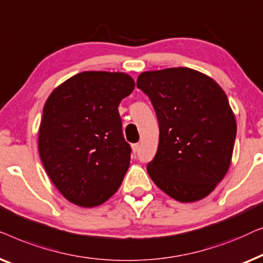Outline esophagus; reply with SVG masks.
<instances>
[{"mask_svg":"<svg viewBox=\"0 0 263 263\" xmlns=\"http://www.w3.org/2000/svg\"><path fill=\"white\" fill-rule=\"evenodd\" d=\"M138 150H139V144L137 143V144H133L132 145V151H133V154H137L138 153Z\"/></svg>","mask_w":263,"mask_h":263,"instance_id":"1","label":"esophagus"}]
</instances>
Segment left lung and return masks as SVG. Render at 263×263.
Wrapping results in <instances>:
<instances>
[{"label":"left lung","instance_id":"obj_1","mask_svg":"<svg viewBox=\"0 0 263 263\" xmlns=\"http://www.w3.org/2000/svg\"><path fill=\"white\" fill-rule=\"evenodd\" d=\"M137 87L149 96L160 125L156 156L147 164L155 184L180 202L212 193L234 153L236 118L212 77L190 68L144 71Z\"/></svg>","mask_w":263,"mask_h":263}]
</instances>
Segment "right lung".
Masks as SVG:
<instances>
[{
	"label": "right lung",
	"mask_w": 263,
	"mask_h": 263,
	"mask_svg": "<svg viewBox=\"0 0 263 263\" xmlns=\"http://www.w3.org/2000/svg\"><path fill=\"white\" fill-rule=\"evenodd\" d=\"M125 72L83 71L54 88L40 121L38 149L66 200L95 207L119 190L130 167L118 107L135 89Z\"/></svg>",
	"instance_id": "1"
}]
</instances>
